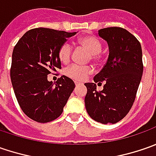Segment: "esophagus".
<instances>
[{"label":"esophagus","instance_id":"esophagus-1","mask_svg":"<svg viewBox=\"0 0 156 156\" xmlns=\"http://www.w3.org/2000/svg\"><path fill=\"white\" fill-rule=\"evenodd\" d=\"M75 86H76V87L80 85V83H79V82H77V81H75Z\"/></svg>","mask_w":156,"mask_h":156}]
</instances>
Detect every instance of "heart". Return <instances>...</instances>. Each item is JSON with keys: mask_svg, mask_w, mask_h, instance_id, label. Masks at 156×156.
Returning <instances> with one entry per match:
<instances>
[{"mask_svg": "<svg viewBox=\"0 0 156 156\" xmlns=\"http://www.w3.org/2000/svg\"><path fill=\"white\" fill-rule=\"evenodd\" d=\"M79 43L84 48L90 53L92 59H98V54L101 51V42L98 38L94 36H85L82 37L79 41ZM73 48L69 42H65L58 51V56L60 61L62 63H68L72 56ZM93 69L89 66H80L78 64H72L65 69L64 73L68 77L75 80V81H81L85 80L88 75L92 73Z\"/></svg>", "mask_w": 156, "mask_h": 156, "instance_id": "heart-1", "label": "heart"}]
</instances>
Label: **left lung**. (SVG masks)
<instances>
[{"mask_svg": "<svg viewBox=\"0 0 156 156\" xmlns=\"http://www.w3.org/2000/svg\"><path fill=\"white\" fill-rule=\"evenodd\" d=\"M98 34L107 41L108 61L94 77V83H85V107L89 116L102 124L116 123L127 115L134 104L143 72L141 43L125 28H101ZM105 82L101 91L95 83Z\"/></svg>", "mask_w": 156, "mask_h": 156, "instance_id": "left-lung-1", "label": "left lung"}]
</instances>
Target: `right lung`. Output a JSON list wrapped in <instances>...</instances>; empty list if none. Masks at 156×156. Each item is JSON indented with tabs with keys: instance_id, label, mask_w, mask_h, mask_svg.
<instances>
[{
	"instance_id": "1",
	"label": "right lung",
	"mask_w": 156,
	"mask_h": 156,
	"mask_svg": "<svg viewBox=\"0 0 156 156\" xmlns=\"http://www.w3.org/2000/svg\"><path fill=\"white\" fill-rule=\"evenodd\" d=\"M75 34L33 28L14 48L10 69L12 85L21 110L33 121L46 123L58 118L75 88L74 81L65 75L55 85L48 81V75L62 69L59 48Z\"/></svg>"
}]
</instances>
